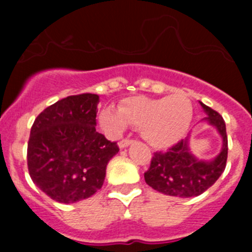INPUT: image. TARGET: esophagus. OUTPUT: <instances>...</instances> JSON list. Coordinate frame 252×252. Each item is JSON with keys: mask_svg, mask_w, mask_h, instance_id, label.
<instances>
[{"mask_svg": "<svg viewBox=\"0 0 252 252\" xmlns=\"http://www.w3.org/2000/svg\"><path fill=\"white\" fill-rule=\"evenodd\" d=\"M131 144H132V140L124 139V140H121V141L119 142V148L120 149H125V148H127V146H130Z\"/></svg>", "mask_w": 252, "mask_h": 252, "instance_id": "obj_1", "label": "esophagus"}]
</instances>
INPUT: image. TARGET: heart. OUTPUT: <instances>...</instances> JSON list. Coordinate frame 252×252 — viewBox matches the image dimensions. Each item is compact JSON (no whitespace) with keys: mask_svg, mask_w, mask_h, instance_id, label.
<instances>
[{"mask_svg":"<svg viewBox=\"0 0 252 252\" xmlns=\"http://www.w3.org/2000/svg\"><path fill=\"white\" fill-rule=\"evenodd\" d=\"M193 107L183 93L161 98L131 97L120 104V110L104 107L99 112V124L110 136H119L131 125L139 128L154 149H168L177 144L192 121Z\"/></svg>","mask_w":252,"mask_h":252,"instance_id":"heart-1","label":"heart"}]
</instances>
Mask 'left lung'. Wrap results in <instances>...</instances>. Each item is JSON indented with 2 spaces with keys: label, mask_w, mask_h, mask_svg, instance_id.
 Listing matches in <instances>:
<instances>
[{
  "label": "left lung",
  "mask_w": 252,
  "mask_h": 252,
  "mask_svg": "<svg viewBox=\"0 0 252 252\" xmlns=\"http://www.w3.org/2000/svg\"><path fill=\"white\" fill-rule=\"evenodd\" d=\"M199 103L207 115L202 121L213 126L221 136V151L211 160L198 159L189 149V136H187L166 153L154 154L150 168L144 177L148 186L162 194L197 197L212 187L226 168L228 151L226 124L220 113L202 102Z\"/></svg>",
  "instance_id": "left-lung-1"
}]
</instances>
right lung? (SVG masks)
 I'll list each match as a JSON object with an SVG mask.
<instances>
[{
	"instance_id": "obj_1",
	"label": "right lung",
	"mask_w": 252,
	"mask_h": 252,
	"mask_svg": "<svg viewBox=\"0 0 252 252\" xmlns=\"http://www.w3.org/2000/svg\"><path fill=\"white\" fill-rule=\"evenodd\" d=\"M99 97L69 95L36 117L28 144L29 174L35 186L59 203H75L102 188L107 164L119 153L95 131Z\"/></svg>"
}]
</instances>
